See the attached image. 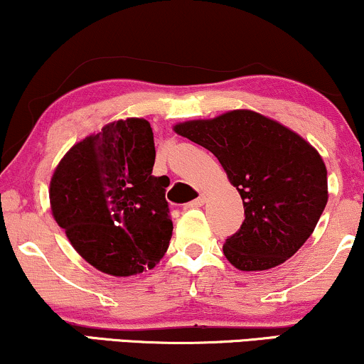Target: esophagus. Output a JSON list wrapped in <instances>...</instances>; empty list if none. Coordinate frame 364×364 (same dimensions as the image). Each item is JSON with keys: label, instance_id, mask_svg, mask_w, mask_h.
Listing matches in <instances>:
<instances>
[{"label": "esophagus", "instance_id": "obj_1", "mask_svg": "<svg viewBox=\"0 0 364 364\" xmlns=\"http://www.w3.org/2000/svg\"><path fill=\"white\" fill-rule=\"evenodd\" d=\"M205 201H207V196H205V195H200L198 198H196V200L190 201V203L186 205V208H198V207H201V205L205 203Z\"/></svg>", "mask_w": 364, "mask_h": 364}]
</instances>
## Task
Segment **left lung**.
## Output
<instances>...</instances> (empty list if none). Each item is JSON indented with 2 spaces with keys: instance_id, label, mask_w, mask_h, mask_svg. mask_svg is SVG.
Segmentation results:
<instances>
[{
  "instance_id": "left-lung-1",
  "label": "left lung",
  "mask_w": 364,
  "mask_h": 364,
  "mask_svg": "<svg viewBox=\"0 0 364 364\" xmlns=\"http://www.w3.org/2000/svg\"><path fill=\"white\" fill-rule=\"evenodd\" d=\"M174 132L208 149L242 198L246 218L224 244L232 266L264 271L304 246L329 198L317 149L252 110L188 120L174 125Z\"/></svg>"
}]
</instances>
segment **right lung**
I'll use <instances>...</instances> for the list:
<instances>
[{
	"mask_svg": "<svg viewBox=\"0 0 364 364\" xmlns=\"http://www.w3.org/2000/svg\"><path fill=\"white\" fill-rule=\"evenodd\" d=\"M154 161L151 124L127 118L74 144L50 178L55 222L80 256L112 277L152 269L168 251L169 178L152 176Z\"/></svg>",
	"mask_w": 364,
	"mask_h": 364,
	"instance_id": "add662e5",
	"label": "right lung"
}]
</instances>
